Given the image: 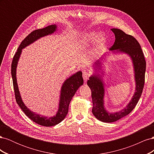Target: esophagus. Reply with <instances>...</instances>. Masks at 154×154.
Masks as SVG:
<instances>
[{
    "label": "esophagus",
    "instance_id": "34e87169",
    "mask_svg": "<svg viewBox=\"0 0 154 154\" xmlns=\"http://www.w3.org/2000/svg\"><path fill=\"white\" fill-rule=\"evenodd\" d=\"M88 77H89V74H88L86 71H83V80L85 82H87V80L88 79Z\"/></svg>",
    "mask_w": 154,
    "mask_h": 154
}]
</instances>
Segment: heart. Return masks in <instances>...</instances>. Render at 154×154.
Listing matches in <instances>:
<instances>
[{
	"label": "heart",
	"instance_id": "obj_1",
	"mask_svg": "<svg viewBox=\"0 0 154 154\" xmlns=\"http://www.w3.org/2000/svg\"><path fill=\"white\" fill-rule=\"evenodd\" d=\"M95 36L96 34L95 32H88V33H87L82 37V38L79 41V44H80L82 47H85V46L88 45V44H90L92 43L93 41H94L95 38ZM105 40V36L103 33L102 32H100V33L97 34L96 36V49L95 52L94 53V55H96V51L97 49H99L101 46L103 44V41Z\"/></svg>",
	"mask_w": 154,
	"mask_h": 154
}]
</instances>
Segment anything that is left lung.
<instances>
[{
  "label": "left lung",
  "mask_w": 154,
  "mask_h": 154,
  "mask_svg": "<svg viewBox=\"0 0 154 154\" xmlns=\"http://www.w3.org/2000/svg\"><path fill=\"white\" fill-rule=\"evenodd\" d=\"M111 31L114 33L116 39L114 44L109 50L114 54L125 53L131 58L134 71L136 90L131 100L124 109L114 113L107 111L104 106L105 83L103 77L105 75V71L102 69V66H104L103 62V60H105L104 58L105 56L97 60L93 65L94 72L89 77L87 85L92 92V114L96 119L104 123L116 122L131 112L141 97L146 71V61L137 40L121 29L112 28Z\"/></svg>",
  "instance_id": "8db88e82"
}]
</instances>
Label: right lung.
Segmentation results:
<instances>
[{
    "label": "right lung",
    "mask_w": 154,
    "mask_h": 154,
    "mask_svg": "<svg viewBox=\"0 0 154 154\" xmlns=\"http://www.w3.org/2000/svg\"><path fill=\"white\" fill-rule=\"evenodd\" d=\"M57 29L56 24L48 26L45 28L36 29L32 31L28 36H27L18 47L17 53L14 55L11 63V76L13 83V88L15 91V98L17 104L25 114L31 119L32 122L44 127H52L60 123L66 118L69 110V103L72 97L80 86L83 84L82 78V72L78 71L76 73L66 79L63 83L60 91L58 109L56 115L52 117L41 116L29 110L23 102L20 94L19 89L17 81V67L18 62L19 60L22 50L27 46L31 44L38 39L45 36L53 34Z\"/></svg>",
    "instance_id": "obj_1"
}]
</instances>
